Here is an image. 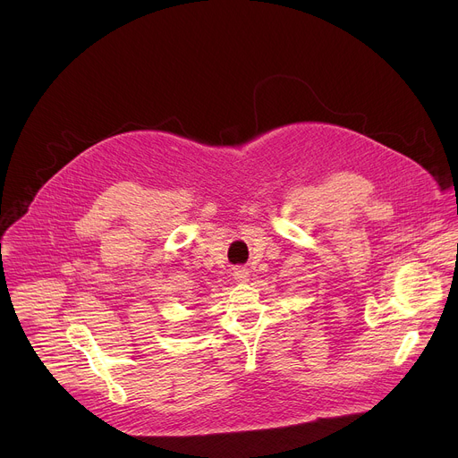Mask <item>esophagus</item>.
Returning <instances> with one entry per match:
<instances>
[{
    "mask_svg": "<svg viewBox=\"0 0 458 458\" xmlns=\"http://www.w3.org/2000/svg\"><path fill=\"white\" fill-rule=\"evenodd\" d=\"M233 279L237 283H246L250 279V272L246 268H242V267H237V268H233Z\"/></svg>",
    "mask_w": 458,
    "mask_h": 458,
    "instance_id": "1",
    "label": "esophagus"
}]
</instances>
